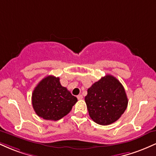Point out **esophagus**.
I'll list each match as a JSON object with an SVG mask.
<instances>
[{
  "instance_id": "esophagus-1",
  "label": "esophagus",
  "mask_w": 156,
  "mask_h": 156,
  "mask_svg": "<svg viewBox=\"0 0 156 156\" xmlns=\"http://www.w3.org/2000/svg\"><path fill=\"white\" fill-rule=\"evenodd\" d=\"M77 98H78V100H82L83 99V95H82V94H78V95L77 96Z\"/></svg>"
}]
</instances>
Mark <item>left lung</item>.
I'll return each mask as SVG.
<instances>
[{
	"instance_id": "obj_1",
	"label": "left lung",
	"mask_w": 156,
	"mask_h": 156,
	"mask_svg": "<svg viewBox=\"0 0 156 156\" xmlns=\"http://www.w3.org/2000/svg\"><path fill=\"white\" fill-rule=\"evenodd\" d=\"M85 102L91 119L97 124L108 125L120 118L128 101L120 82L106 75L88 89Z\"/></svg>"
}]
</instances>
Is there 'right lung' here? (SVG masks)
<instances>
[{"label":"right lung","instance_id":"1","mask_svg":"<svg viewBox=\"0 0 156 156\" xmlns=\"http://www.w3.org/2000/svg\"><path fill=\"white\" fill-rule=\"evenodd\" d=\"M78 101L58 77L48 76L41 80L32 93V105L36 114L47 120H58L69 114Z\"/></svg>","mask_w":156,"mask_h":156}]
</instances>
